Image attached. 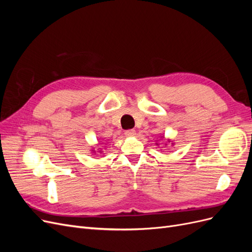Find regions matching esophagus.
<instances>
[{
	"label": "esophagus",
	"instance_id": "obj_1",
	"mask_svg": "<svg viewBox=\"0 0 252 252\" xmlns=\"http://www.w3.org/2000/svg\"><path fill=\"white\" fill-rule=\"evenodd\" d=\"M125 135L128 136V138H130V136H134L135 135V130H134V129H129V130L125 131Z\"/></svg>",
	"mask_w": 252,
	"mask_h": 252
}]
</instances>
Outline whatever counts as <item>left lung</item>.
Here are the masks:
<instances>
[{
    "mask_svg": "<svg viewBox=\"0 0 252 252\" xmlns=\"http://www.w3.org/2000/svg\"><path fill=\"white\" fill-rule=\"evenodd\" d=\"M157 145H158V144H157Z\"/></svg>",
    "mask_w": 252,
    "mask_h": 252,
    "instance_id": "1",
    "label": "left lung"
}]
</instances>
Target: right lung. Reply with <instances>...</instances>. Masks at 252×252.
Returning a JSON list of instances; mask_svg holds the SVG:
<instances>
[{"mask_svg": "<svg viewBox=\"0 0 252 252\" xmlns=\"http://www.w3.org/2000/svg\"><path fill=\"white\" fill-rule=\"evenodd\" d=\"M94 152H95V151H94ZM100 154H102V151H100Z\"/></svg>", "mask_w": 252, "mask_h": 252, "instance_id": "1", "label": "right lung"}]
</instances>
